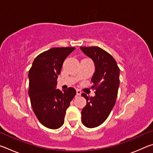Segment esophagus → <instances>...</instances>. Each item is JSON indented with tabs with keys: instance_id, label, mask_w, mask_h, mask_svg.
<instances>
[{
	"instance_id": "34e87169",
	"label": "esophagus",
	"mask_w": 153,
	"mask_h": 153,
	"mask_svg": "<svg viewBox=\"0 0 153 153\" xmlns=\"http://www.w3.org/2000/svg\"><path fill=\"white\" fill-rule=\"evenodd\" d=\"M76 93H77V95H78V96H80V95L82 94V92L80 91V90H78V89L76 90Z\"/></svg>"
}]
</instances>
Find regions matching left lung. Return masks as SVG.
I'll return each mask as SVG.
<instances>
[{
  "mask_svg": "<svg viewBox=\"0 0 153 153\" xmlns=\"http://www.w3.org/2000/svg\"><path fill=\"white\" fill-rule=\"evenodd\" d=\"M94 63L95 71L91 79L94 97L82 93L86 105L82 111V121L89 128H96L107 120L115 104L120 87V68L114 58L98 46L80 47Z\"/></svg>",
  "mask_w": 153,
  "mask_h": 153,
  "instance_id": "8db88e82",
  "label": "left lung"
}]
</instances>
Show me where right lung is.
<instances>
[{"label": "right lung", "instance_id": "obj_1", "mask_svg": "<svg viewBox=\"0 0 153 153\" xmlns=\"http://www.w3.org/2000/svg\"><path fill=\"white\" fill-rule=\"evenodd\" d=\"M75 47L53 48L40 54L33 61L29 77V97L33 112L43 126L58 129L64 123L67 108L76 91L69 88L56 89L62 66Z\"/></svg>", "mask_w": 153, "mask_h": 153}]
</instances>
